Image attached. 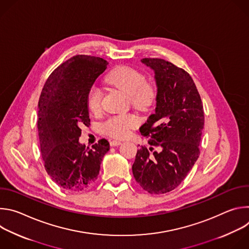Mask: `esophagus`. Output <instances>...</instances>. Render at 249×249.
Returning <instances> with one entry per match:
<instances>
[{"mask_svg": "<svg viewBox=\"0 0 249 249\" xmlns=\"http://www.w3.org/2000/svg\"><path fill=\"white\" fill-rule=\"evenodd\" d=\"M119 145H121V142H120V141H117V140H112V141H110V146H111V147H117V146H119Z\"/></svg>", "mask_w": 249, "mask_h": 249, "instance_id": "34e87169", "label": "esophagus"}]
</instances>
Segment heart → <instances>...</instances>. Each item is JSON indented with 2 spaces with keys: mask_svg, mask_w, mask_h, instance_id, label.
<instances>
[{
  "mask_svg": "<svg viewBox=\"0 0 249 249\" xmlns=\"http://www.w3.org/2000/svg\"><path fill=\"white\" fill-rule=\"evenodd\" d=\"M106 82L129 96L130 102L138 108H147L157 95L155 85L147 82L143 74L131 67L120 66L113 69L106 76ZM101 89L97 86H92L89 89L87 102L89 110L93 113L101 109ZM138 124L139 119L133 114L114 116L103 124L102 131L114 138H124Z\"/></svg>",
  "mask_w": 249,
  "mask_h": 249,
  "instance_id": "heart-1",
  "label": "heart"
}]
</instances>
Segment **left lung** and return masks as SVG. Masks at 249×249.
Wrapping results in <instances>:
<instances>
[{
	"label": "left lung",
	"instance_id": "obj_1",
	"mask_svg": "<svg viewBox=\"0 0 249 249\" xmlns=\"http://www.w3.org/2000/svg\"><path fill=\"white\" fill-rule=\"evenodd\" d=\"M141 62L155 72L158 92L155 113L141 126L140 132L150 137L149 144L160 151L150 155L147 148L142 147L132 170L144 190L163 194L183 181L199 158L204 110L197 88L183 69L158 58Z\"/></svg>",
	"mask_w": 249,
	"mask_h": 249
}]
</instances>
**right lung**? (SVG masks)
Segmentation results:
<instances>
[{"label": "right lung", "mask_w": 249, "mask_h": 249, "mask_svg": "<svg viewBox=\"0 0 249 249\" xmlns=\"http://www.w3.org/2000/svg\"><path fill=\"white\" fill-rule=\"evenodd\" d=\"M102 58L77 55L57 67L47 79L38 101V136L47 173L61 188L82 191L97 178L109 151L101 139L92 149L79 142L82 125L89 124L87 95L107 68Z\"/></svg>", "instance_id": "1"}]
</instances>
